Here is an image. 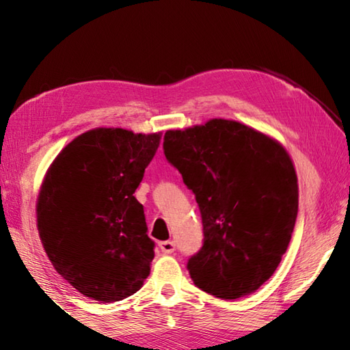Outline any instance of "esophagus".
<instances>
[{
	"label": "esophagus",
	"instance_id": "1",
	"mask_svg": "<svg viewBox=\"0 0 350 350\" xmlns=\"http://www.w3.org/2000/svg\"><path fill=\"white\" fill-rule=\"evenodd\" d=\"M159 248H161L162 253L165 254H173L176 252V244L173 241H162L161 244H159Z\"/></svg>",
	"mask_w": 350,
	"mask_h": 350
}]
</instances>
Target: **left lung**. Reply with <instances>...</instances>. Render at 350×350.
Returning <instances> with one entry per match:
<instances>
[{"instance_id": "left-lung-1", "label": "left lung", "mask_w": 350, "mask_h": 350, "mask_svg": "<svg viewBox=\"0 0 350 350\" xmlns=\"http://www.w3.org/2000/svg\"><path fill=\"white\" fill-rule=\"evenodd\" d=\"M163 152L202 217V247L187 264L193 282L222 299L258 290L280 265L298 216L286 150L242 123L213 118L165 133Z\"/></svg>"}]
</instances>
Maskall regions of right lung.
Instances as JSON below:
<instances>
[{
  "instance_id": "add662e5",
  "label": "right lung",
  "mask_w": 350,
  "mask_h": 350,
  "mask_svg": "<svg viewBox=\"0 0 350 350\" xmlns=\"http://www.w3.org/2000/svg\"><path fill=\"white\" fill-rule=\"evenodd\" d=\"M159 144L161 134L92 129L47 171L37 204L40 238L54 269L88 298L125 299L150 275L156 245L134 191Z\"/></svg>"
}]
</instances>
